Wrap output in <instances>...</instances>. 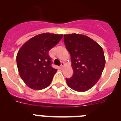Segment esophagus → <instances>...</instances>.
Instances as JSON below:
<instances>
[{
    "instance_id": "obj_1",
    "label": "esophagus",
    "mask_w": 121,
    "mask_h": 121,
    "mask_svg": "<svg viewBox=\"0 0 121 121\" xmlns=\"http://www.w3.org/2000/svg\"><path fill=\"white\" fill-rule=\"evenodd\" d=\"M64 65H65V64H64V62H62L61 65H60V69H62V68H64Z\"/></svg>"
}]
</instances>
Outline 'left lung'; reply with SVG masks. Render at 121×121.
Returning a JSON list of instances; mask_svg holds the SVG:
<instances>
[{
  "label": "left lung",
  "instance_id": "1",
  "mask_svg": "<svg viewBox=\"0 0 121 121\" xmlns=\"http://www.w3.org/2000/svg\"><path fill=\"white\" fill-rule=\"evenodd\" d=\"M71 56L73 75L66 78L68 86L76 91L91 88L100 79L105 64L102 48L88 36L73 33L64 36Z\"/></svg>",
  "mask_w": 121,
  "mask_h": 121
}]
</instances>
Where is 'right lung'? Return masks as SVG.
Instances as JSON below:
<instances>
[{
    "label": "right lung",
    "mask_w": 121,
    "mask_h": 121,
    "mask_svg": "<svg viewBox=\"0 0 121 121\" xmlns=\"http://www.w3.org/2000/svg\"><path fill=\"white\" fill-rule=\"evenodd\" d=\"M62 37V35L40 34L28 40L19 50L16 57L18 71L30 88L39 90L50 85L57 70L51 66L48 51Z\"/></svg>",
    "instance_id": "obj_1"
}]
</instances>
